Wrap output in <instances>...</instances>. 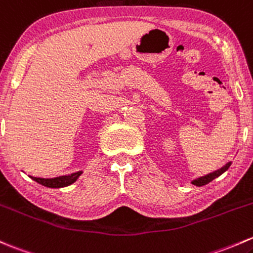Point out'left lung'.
<instances>
[{
  "mask_svg": "<svg viewBox=\"0 0 253 253\" xmlns=\"http://www.w3.org/2000/svg\"><path fill=\"white\" fill-rule=\"evenodd\" d=\"M230 165H232V162H228V164L225 165V166H223L222 169H217V171L212 172V173H210V174H207V175H204V177H200V178H198V179L193 180V182H191V183H193L194 185H196V187H203V185H206V184H209V183H210V182H212V180H213L214 178L219 177L220 174H222V173H224V172L227 171L228 169H229V167H230Z\"/></svg>",
  "mask_w": 253,
  "mask_h": 253,
  "instance_id": "1",
  "label": "left lung"
}]
</instances>
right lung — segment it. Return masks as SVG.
I'll return each instance as SVG.
<instances>
[{
    "instance_id": "right-lung-1",
    "label": "right lung",
    "mask_w": 253,
    "mask_h": 253,
    "mask_svg": "<svg viewBox=\"0 0 253 253\" xmlns=\"http://www.w3.org/2000/svg\"><path fill=\"white\" fill-rule=\"evenodd\" d=\"M82 172L79 171L76 173H71L69 175H60V177H55V178H37V177H30L33 178L34 180L40 184L44 185V187L48 188H63V187H68V185L73 184L74 182H76V179L81 175Z\"/></svg>"
}]
</instances>
